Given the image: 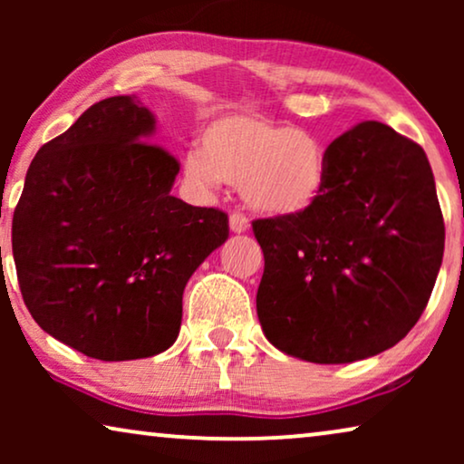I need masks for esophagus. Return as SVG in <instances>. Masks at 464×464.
Listing matches in <instances>:
<instances>
[{"label":"esophagus","instance_id":"esophagus-1","mask_svg":"<svg viewBox=\"0 0 464 464\" xmlns=\"http://www.w3.org/2000/svg\"><path fill=\"white\" fill-rule=\"evenodd\" d=\"M246 227H249V219H246V215L240 211H232L230 213V230L240 234V232H245Z\"/></svg>","mask_w":464,"mask_h":464}]
</instances>
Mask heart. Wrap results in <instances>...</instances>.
Here are the masks:
<instances>
[{
  "label": "heart",
  "instance_id": "obj_1",
  "mask_svg": "<svg viewBox=\"0 0 464 464\" xmlns=\"http://www.w3.org/2000/svg\"><path fill=\"white\" fill-rule=\"evenodd\" d=\"M186 170L202 186H240L262 213L297 215L325 189L327 158L313 132L259 116H227L207 126L200 151L186 156Z\"/></svg>",
  "mask_w": 464,
  "mask_h": 464
}]
</instances>
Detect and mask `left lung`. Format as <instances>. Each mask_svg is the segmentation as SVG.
<instances>
[{
    "mask_svg": "<svg viewBox=\"0 0 464 464\" xmlns=\"http://www.w3.org/2000/svg\"><path fill=\"white\" fill-rule=\"evenodd\" d=\"M319 200L253 221L257 316L278 351L351 363L403 340L427 308L446 226L424 150L380 122L329 143Z\"/></svg>",
    "mask_w": 464,
    "mask_h": 464,
    "instance_id": "1",
    "label": "left lung"
}]
</instances>
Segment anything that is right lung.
<instances>
[{
	"instance_id": "right-lung-1",
	"label": "right lung",
	"mask_w": 464,
	"mask_h": 464,
	"mask_svg": "<svg viewBox=\"0 0 464 464\" xmlns=\"http://www.w3.org/2000/svg\"><path fill=\"white\" fill-rule=\"evenodd\" d=\"M151 130L132 94L91 105L37 151L12 218L24 306L92 359L167 351L186 283L230 234L221 208L170 196L179 160Z\"/></svg>"
}]
</instances>
